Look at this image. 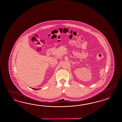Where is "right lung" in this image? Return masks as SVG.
I'll return each mask as SVG.
<instances>
[{
	"instance_id": "add662e5",
	"label": "right lung",
	"mask_w": 122,
	"mask_h": 122,
	"mask_svg": "<svg viewBox=\"0 0 122 122\" xmlns=\"http://www.w3.org/2000/svg\"><path fill=\"white\" fill-rule=\"evenodd\" d=\"M32 89H35V90H38V89H33V88H32Z\"/></svg>"
}]
</instances>
